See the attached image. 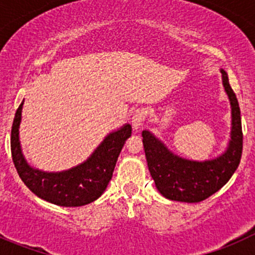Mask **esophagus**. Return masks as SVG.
Returning <instances> with one entry per match:
<instances>
[{"label": "esophagus", "mask_w": 255, "mask_h": 255, "mask_svg": "<svg viewBox=\"0 0 255 255\" xmlns=\"http://www.w3.org/2000/svg\"><path fill=\"white\" fill-rule=\"evenodd\" d=\"M146 118V111L144 109H138L135 110L134 113L132 116V126L133 128H139L140 126L143 125V122L145 121Z\"/></svg>", "instance_id": "esophagus-1"}]
</instances>
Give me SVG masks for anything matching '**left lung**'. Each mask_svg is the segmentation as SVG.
Returning <instances> with one entry per match:
<instances>
[{"label":"left lung","instance_id":"1","mask_svg":"<svg viewBox=\"0 0 255 255\" xmlns=\"http://www.w3.org/2000/svg\"><path fill=\"white\" fill-rule=\"evenodd\" d=\"M221 73L232 106V135L223 155L204 163L186 160L171 154L148 130L142 133L149 171L156 189L166 199L189 204L204 201L225 186L237 170L243 150L241 110L227 74L225 70Z\"/></svg>","mask_w":255,"mask_h":255}]
</instances>
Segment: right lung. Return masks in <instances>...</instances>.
I'll return each mask as SVG.
<instances>
[{
  "label": "right lung",
  "instance_id": "right-lung-1",
  "mask_svg": "<svg viewBox=\"0 0 255 255\" xmlns=\"http://www.w3.org/2000/svg\"><path fill=\"white\" fill-rule=\"evenodd\" d=\"M23 102L17 109L11 130L12 160L25 186L40 199L64 207H76L99 199L106 190L123 144L132 134V127L126 125L107 135L101 145L81 165L63 173H43L30 168L20 151L18 127Z\"/></svg>",
  "mask_w": 255,
  "mask_h": 255
}]
</instances>
